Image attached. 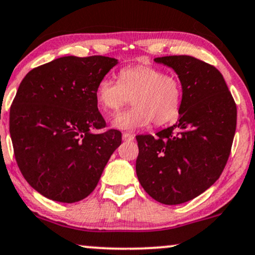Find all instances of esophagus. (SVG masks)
Returning a JSON list of instances; mask_svg holds the SVG:
<instances>
[{
  "mask_svg": "<svg viewBox=\"0 0 255 255\" xmlns=\"http://www.w3.org/2000/svg\"><path fill=\"white\" fill-rule=\"evenodd\" d=\"M122 139H124L125 141L134 140V134H131V133H124V134H122Z\"/></svg>",
  "mask_w": 255,
  "mask_h": 255,
  "instance_id": "34e87169",
  "label": "esophagus"
}]
</instances>
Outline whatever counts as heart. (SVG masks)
<instances>
[{
  "label": "heart",
  "instance_id": "obj_1",
  "mask_svg": "<svg viewBox=\"0 0 255 255\" xmlns=\"http://www.w3.org/2000/svg\"><path fill=\"white\" fill-rule=\"evenodd\" d=\"M182 97L179 79L142 64L120 70L119 81L104 76L96 87V100L107 114H116L131 98L133 108L114 120L115 127L122 130L147 127L152 121L155 126L173 121L179 115Z\"/></svg>",
  "mask_w": 255,
  "mask_h": 255
}]
</instances>
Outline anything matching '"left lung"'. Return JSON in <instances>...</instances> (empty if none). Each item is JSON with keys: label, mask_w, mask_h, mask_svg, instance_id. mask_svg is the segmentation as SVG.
<instances>
[{"label": "left lung", "mask_w": 255, "mask_h": 255, "mask_svg": "<svg viewBox=\"0 0 255 255\" xmlns=\"http://www.w3.org/2000/svg\"><path fill=\"white\" fill-rule=\"evenodd\" d=\"M182 83L179 120L153 135H136V176L162 204H182L219 179L236 129V104L215 66L191 56L155 58Z\"/></svg>", "instance_id": "left-lung-1"}]
</instances>
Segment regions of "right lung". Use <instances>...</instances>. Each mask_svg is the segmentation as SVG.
Returning a JSON list of instances; mask_svg holds the SVG:
<instances>
[{
	"label": "right lung",
	"instance_id": "obj_1",
	"mask_svg": "<svg viewBox=\"0 0 255 255\" xmlns=\"http://www.w3.org/2000/svg\"><path fill=\"white\" fill-rule=\"evenodd\" d=\"M118 60L61 57L24 76L11 103L9 131L24 179L45 197L75 203L96 188L121 131L106 128L96 87Z\"/></svg>",
	"mask_w": 255,
	"mask_h": 255
}]
</instances>
